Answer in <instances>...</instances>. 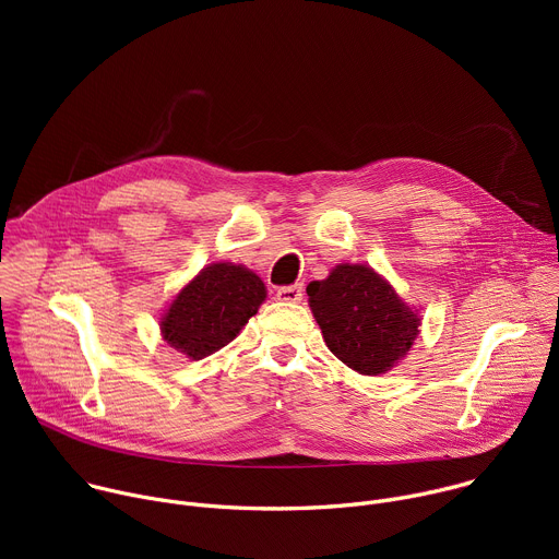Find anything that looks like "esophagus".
Returning <instances> with one entry per match:
<instances>
[{"mask_svg": "<svg viewBox=\"0 0 559 559\" xmlns=\"http://www.w3.org/2000/svg\"><path fill=\"white\" fill-rule=\"evenodd\" d=\"M278 300H285V302H300L302 300V285H287V287H281L276 292Z\"/></svg>", "mask_w": 559, "mask_h": 559, "instance_id": "34e87169", "label": "esophagus"}]
</instances>
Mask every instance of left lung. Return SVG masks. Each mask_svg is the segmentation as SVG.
Returning <instances> with one entry per match:
<instances>
[{
  "instance_id": "obj_1",
  "label": "left lung",
  "mask_w": 559,
  "mask_h": 559,
  "mask_svg": "<svg viewBox=\"0 0 559 559\" xmlns=\"http://www.w3.org/2000/svg\"><path fill=\"white\" fill-rule=\"evenodd\" d=\"M307 296L330 352L358 373H384L418 336L420 318L371 267L336 265Z\"/></svg>"
}]
</instances>
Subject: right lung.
Returning a JSON list of instances; mask_svg holds the SVG:
<instances>
[{"label":"right lung","instance_id":"right-lung-1","mask_svg":"<svg viewBox=\"0 0 559 559\" xmlns=\"http://www.w3.org/2000/svg\"><path fill=\"white\" fill-rule=\"evenodd\" d=\"M265 300L263 281L231 263L201 270L162 318V334L177 352L201 360L236 338Z\"/></svg>","mask_w":559,"mask_h":559}]
</instances>
